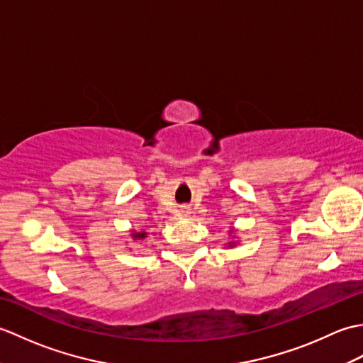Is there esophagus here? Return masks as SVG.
<instances>
[{"mask_svg":"<svg viewBox=\"0 0 363 363\" xmlns=\"http://www.w3.org/2000/svg\"><path fill=\"white\" fill-rule=\"evenodd\" d=\"M181 212H182V215H189V213H190V211L187 209V207H184V209H182Z\"/></svg>","mask_w":363,"mask_h":363,"instance_id":"34e87169","label":"esophagus"}]
</instances>
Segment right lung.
Masks as SVG:
<instances>
[{
	"instance_id": "right-lung-1",
	"label": "right lung",
	"mask_w": 363,
	"mask_h": 363,
	"mask_svg": "<svg viewBox=\"0 0 363 363\" xmlns=\"http://www.w3.org/2000/svg\"><path fill=\"white\" fill-rule=\"evenodd\" d=\"M134 238H143L145 237V233H140V234H133Z\"/></svg>"
}]
</instances>
